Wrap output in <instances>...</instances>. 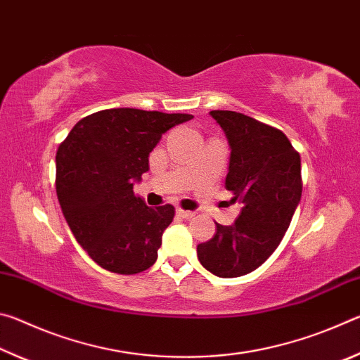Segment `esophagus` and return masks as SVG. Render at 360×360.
Segmentation results:
<instances>
[{"mask_svg":"<svg viewBox=\"0 0 360 360\" xmlns=\"http://www.w3.org/2000/svg\"><path fill=\"white\" fill-rule=\"evenodd\" d=\"M176 214H178V216L182 217V219H191V217H193V212L184 211V210H181V208L176 210Z\"/></svg>","mask_w":360,"mask_h":360,"instance_id":"obj_1","label":"esophagus"}]
</instances>
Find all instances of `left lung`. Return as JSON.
Wrapping results in <instances>:
<instances>
[{
  "label": "left lung",
  "mask_w": 360,
  "mask_h": 360,
  "mask_svg": "<svg viewBox=\"0 0 360 360\" xmlns=\"http://www.w3.org/2000/svg\"><path fill=\"white\" fill-rule=\"evenodd\" d=\"M230 146L225 188L241 212L197 246L200 264L219 278L259 268L275 252L300 203V155L281 130L235 111H211Z\"/></svg>",
  "instance_id": "8db88e82"
}]
</instances>
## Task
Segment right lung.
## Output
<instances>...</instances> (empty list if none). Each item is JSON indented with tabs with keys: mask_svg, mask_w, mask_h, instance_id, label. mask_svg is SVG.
Wrapping results in <instances>:
<instances>
[{
	"mask_svg": "<svg viewBox=\"0 0 360 360\" xmlns=\"http://www.w3.org/2000/svg\"><path fill=\"white\" fill-rule=\"evenodd\" d=\"M191 114L133 108L105 109L84 117L60 144L57 197L84 251L101 268L136 275L155 264L172 205L149 208L133 184L149 172V154L163 133Z\"/></svg>",
	"mask_w": 360,
	"mask_h": 360,
	"instance_id": "right-lung-1",
	"label": "right lung"
}]
</instances>
